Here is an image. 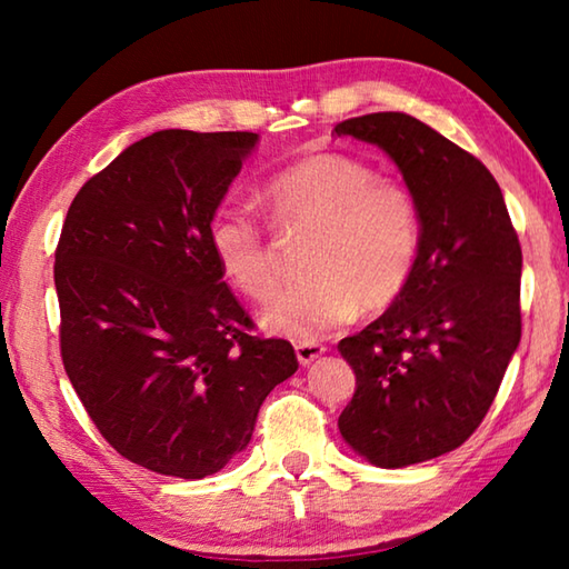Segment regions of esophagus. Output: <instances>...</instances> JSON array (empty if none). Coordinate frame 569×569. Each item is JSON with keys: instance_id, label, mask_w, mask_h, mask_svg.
Returning a JSON list of instances; mask_svg holds the SVG:
<instances>
[{"instance_id": "34e87169", "label": "esophagus", "mask_w": 569, "mask_h": 569, "mask_svg": "<svg viewBox=\"0 0 569 569\" xmlns=\"http://www.w3.org/2000/svg\"><path fill=\"white\" fill-rule=\"evenodd\" d=\"M323 351H326V346L323 343H316V341H298L296 343V356H298V361H301L303 366L313 363Z\"/></svg>"}]
</instances>
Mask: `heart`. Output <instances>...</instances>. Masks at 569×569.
<instances>
[{"label": "heart", "mask_w": 569, "mask_h": 569, "mask_svg": "<svg viewBox=\"0 0 569 569\" xmlns=\"http://www.w3.org/2000/svg\"><path fill=\"white\" fill-rule=\"evenodd\" d=\"M278 236H306V278L263 308L268 331L316 339L349 323L359 308L383 311L407 291L421 253L413 192L379 178L363 160L313 152L278 170L263 188ZM208 246L226 281L253 301L276 286V246L256 208L223 203L208 220Z\"/></svg>", "instance_id": "heart-1"}]
</instances>
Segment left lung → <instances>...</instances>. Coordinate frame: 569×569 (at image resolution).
<instances>
[{
    "label": "left lung",
    "instance_id": "1",
    "mask_svg": "<svg viewBox=\"0 0 569 569\" xmlns=\"http://www.w3.org/2000/svg\"><path fill=\"white\" fill-rule=\"evenodd\" d=\"M333 132L397 162L423 226L407 291L339 343L356 373L339 429L371 465H419L465 445L492 407L522 336V248L492 172L429 124L371 112Z\"/></svg>",
    "mask_w": 569,
    "mask_h": 569
}]
</instances>
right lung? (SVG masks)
<instances>
[{
    "label": "right lung",
    "instance_id": "obj_1",
    "mask_svg": "<svg viewBox=\"0 0 569 569\" xmlns=\"http://www.w3.org/2000/svg\"><path fill=\"white\" fill-rule=\"evenodd\" d=\"M256 142L148 134L84 182L54 250L67 377L108 445L158 475L223 469L298 369L291 343L253 336L208 246V220Z\"/></svg>",
    "mask_w": 569,
    "mask_h": 569
}]
</instances>
